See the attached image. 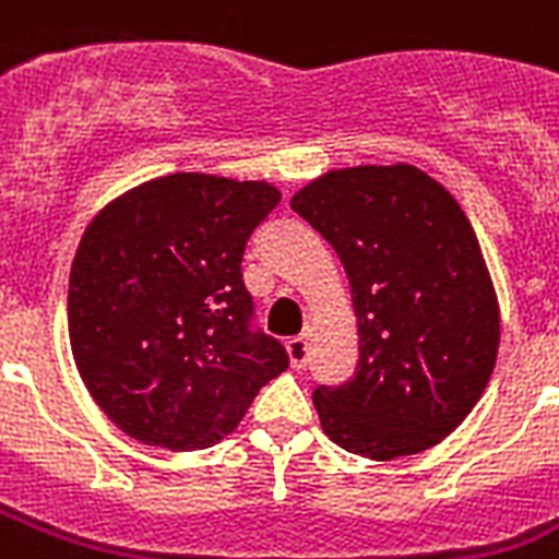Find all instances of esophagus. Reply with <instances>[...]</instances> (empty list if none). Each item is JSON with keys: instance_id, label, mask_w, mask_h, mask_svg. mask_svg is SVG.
Returning <instances> with one entry per match:
<instances>
[{"instance_id": "1", "label": "esophagus", "mask_w": 559, "mask_h": 559, "mask_svg": "<svg viewBox=\"0 0 559 559\" xmlns=\"http://www.w3.org/2000/svg\"><path fill=\"white\" fill-rule=\"evenodd\" d=\"M307 357H310V350H307V340H305V336H293V340L287 342L289 368H296V371H301V368L307 366Z\"/></svg>"}]
</instances>
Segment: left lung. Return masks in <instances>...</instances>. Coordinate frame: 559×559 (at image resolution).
<instances>
[{
    "instance_id": "8db88e82",
    "label": "left lung",
    "mask_w": 559,
    "mask_h": 559,
    "mask_svg": "<svg viewBox=\"0 0 559 559\" xmlns=\"http://www.w3.org/2000/svg\"><path fill=\"white\" fill-rule=\"evenodd\" d=\"M289 205L336 249L357 316V373L313 391L324 435L371 461L441 443L485 394L502 333L459 200L397 162L328 170Z\"/></svg>"
}]
</instances>
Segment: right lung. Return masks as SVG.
Masks as SVG:
<instances>
[{"label": "right lung", "mask_w": 559, "mask_h": 559, "mask_svg": "<svg viewBox=\"0 0 559 559\" xmlns=\"http://www.w3.org/2000/svg\"><path fill=\"white\" fill-rule=\"evenodd\" d=\"M281 202L263 179L168 174L92 217L69 275V342L83 385L147 447L205 450L243 420L287 350L249 331V237Z\"/></svg>", "instance_id": "1"}]
</instances>
